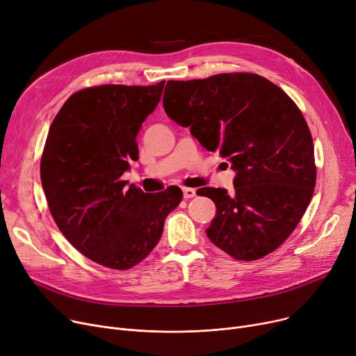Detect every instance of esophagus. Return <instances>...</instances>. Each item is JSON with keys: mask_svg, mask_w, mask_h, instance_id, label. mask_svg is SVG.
Segmentation results:
<instances>
[{"mask_svg": "<svg viewBox=\"0 0 356 356\" xmlns=\"http://www.w3.org/2000/svg\"><path fill=\"white\" fill-rule=\"evenodd\" d=\"M181 191H183V197L184 199H192V197L196 196V191L192 189V188H183Z\"/></svg>", "mask_w": 356, "mask_h": 356, "instance_id": "1", "label": "esophagus"}]
</instances>
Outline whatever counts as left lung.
Returning <instances> with one entry per match:
<instances>
[{
    "mask_svg": "<svg viewBox=\"0 0 356 356\" xmlns=\"http://www.w3.org/2000/svg\"><path fill=\"white\" fill-rule=\"evenodd\" d=\"M163 106L235 172L231 195L219 188L196 192L216 207L209 239L244 261L282 245L305 215L316 183L310 131L287 93L259 74L220 73L168 81Z\"/></svg>",
    "mask_w": 356,
    "mask_h": 356,
    "instance_id": "obj_1",
    "label": "left lung"
}]
</instances>
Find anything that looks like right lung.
Wrapping results in <instances>:
<instances>
[{
	"instance_id": "add662e5",
	"label": "right lung",
	"mask_w": 356,
	"mask_h": 356,
	"mask_svg": "<svg viewBox=\"0 0 356 356\" xmlns=\"http://www.w3.org/2000/svg\"><path fill=\"white\" fill-rule=\"evenodd\" d=\"M163 88L164 81L82 89L49 129L40 176L51 216L74 248L108 268L128 270L152 252L183 196L177 186L144 193L122 180Z\"/></svg>"
}]
</instances>
